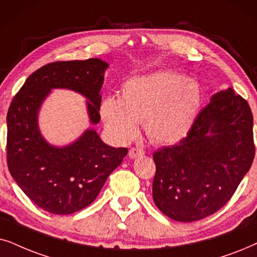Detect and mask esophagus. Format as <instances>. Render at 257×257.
I'll return each instance as SVG.
<instances>
[{"label": "esophagus", "instance_id": "esophagus-1", "mask_svg": "<svg viewBox=\"0 0 257 257\" xmlns=\"http://www.w3.org/2000/svg\"><path fill=\"white\" fill-rule=\"evenodd\" d=\"M143 154H145V152H143V149H141V148H132L131 150H129V157H132V159L142 156Z\"/></svg>", "mask_w": 257, "mask_h": 257}]
</instances>
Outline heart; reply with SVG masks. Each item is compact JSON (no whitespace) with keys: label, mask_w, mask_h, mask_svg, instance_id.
I'll use <instances>...</instances> for the list:
<instances>
[{"label":"heart","mask_w":257,"mask_h":257,"mask_svg":"<svg viewBox=\"0 0 257 257\" xmlns=\"http://www.w3.org/2000/svg\"><path fill=\"white\" fill-rule=\"evenodd\" d=\"M202 103L197 82L172 70L132 78L123 84L121 98L102 101L101 117L109 134L119 142L138 135L139 122L155 145H174L188 135Z\"/></svg>","instance_id":"heart-1"}]
</instances>
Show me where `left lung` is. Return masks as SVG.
<instances>
[{
    "label": "left lung",
    "instance_id": "8db88e82",
    "mask_svg": "<svg viewBox=\"0 0 257 257\" xmlns=\"http://www.w3.org/2000/svg\"><path fill=\"white\" fill-rule=\"evenodd\" d=\"M254 156L248 102L231 88L214 94L186 138L154 153V202L175 221L202 220L230 200Z\"/></svg>",
    "mask_w": 257,
    "mask_h": 257
}]
</instances>
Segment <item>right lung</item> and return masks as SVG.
I'll return each instance as SVG.
<instances>
[{
	"instance_id": "1",
	"label": "right lung",
	"mask_w": 257,
	"mask_h": 257,
	"mask_svg": "<svg viewBox=\"0 0 257 257\" xmlns=\"http://www.w3.org/2000/svg\"><path fill=\"white\" fill-rule=\"evenodd\" d=\"M108 63L100 59L57 61L30 75L14 96L7 114V163L13 179L36 206L68 215L89 206L126 148H114L88 129L71 145L57 148L41 135L37 114L50 89L66 88L88 98L90 122L100 121V90Z\"/></svg>"
}]
</instances>
